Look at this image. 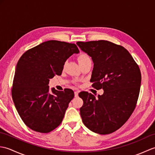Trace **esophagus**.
I'll return each mask as SVG.
<instances>
[{
	"instance_id": "1",
	"label": "esophagus",
	"mask_w": 155,
	"mask_h": 155,
	"mask_svg": "<svg viewBox=\"0 0 155 155\" xmlns=\"http://www.w3.org/2000/svg\"><path fill=\"white\" fill-rule=\"evenodd\" d=\"M78 95V91H75L74 92V97H77Z\"/></svg>"
}]
</instances>
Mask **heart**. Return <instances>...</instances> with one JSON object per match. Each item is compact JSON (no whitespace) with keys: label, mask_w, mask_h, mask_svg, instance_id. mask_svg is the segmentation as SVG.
<instances>
[{"label":"heart","mask_w":155,"mask_h":155,"mask_svg":"<svg viewBox=\"0 0 155 155\" xmlns=\"http://www.w3.org/2000/svg\"><path fill=\"white\" fill-rule=\"evenodd\" d=\"M89 58V57H88V56L87 54H85V53H81V54H79V56H78V62H81V61H83L85 60V59H87V58Z\"/></svg>","instance_id":"1"}]
</instances>
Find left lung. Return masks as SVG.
Wrapping results in <instances>:
<instances>
[{
	"mask_svg": "<svg viewBox=\"0 0 155 155\" xmlns=\"http://www.w3.org/2000/svg\"><path fill=\"white\" fill-rule=\"evenodd\" d=\"M89 55L94 67L90 81L104 93L95 96L83 91L80 114L88 129L100 134L114 132L126 123L136 107L141 74L139 66L126 48L107 41L77 42Z\"/></svg>",
	"mask_w": 155,
	"mask_h": 155,
	"instance_id": "left-lung-1",
	"label": "left lung"
}]
</instances>
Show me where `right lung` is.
Returning <instances> with one entry per match:
<instances>
[{
  "instance_id": "obj_1",
  "label": "right lung",
  "mask_w": 155,
  "mask_h": 155,
  "mask_svg": "<svg viewBox=\"0 0 155 155\" xmlns=\"http://www.w3.org/2000/svg\"><path fill=\"white\" fill-rule=\"evenodd\" d=\"M78 52L75 44L52 40L29 49L20 58L12 97L21 119L31 129L47 133L61 123L74 92L54 88L50 91L49 79L61 75L66 61Z\"/></svg>"
}]
</instances>
